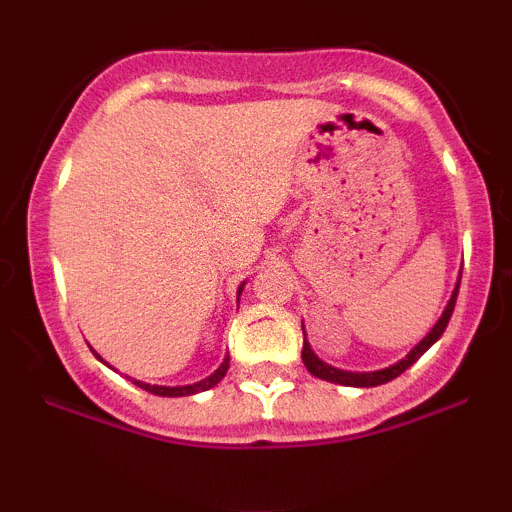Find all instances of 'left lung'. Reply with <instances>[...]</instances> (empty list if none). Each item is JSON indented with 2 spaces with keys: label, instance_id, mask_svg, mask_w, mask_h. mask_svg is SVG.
<instances>
[{
  "label": "left lung",
  "instance_id": "1",
  "mask_svg": "<svg viewBox=\"0 0 512 512\" xmlns=\"http://www.w3.org/2000/svg\"><path fill=\"white\" fill-rule=\"evenodd\" d=\"M457 291H460V284L455 286V291H452L448 305H445L443 315H440V320L433 325V330L426 334L424 339H421L419 344L414 346V349L409 351L407 356L402 358V361H397L395 366L390 368H383V370H370V373H351V370H339L330 366V363L320 361V358L315 356V351L310 349V344L303 339V363L305 368L310 370V373L315 375V378H322V380H330V383H337V385H346V387H375V385H383V383H390V380H395L397 375H402L404 370L409 366H414L416 361H419L421 356L426 354L428 349H431L433 344L438 342L440 334L445 332V327H448L450 322V315L452 310H455V301H457Z\"/></svg>",
  "mask_w": 512,
  "mask_h": 512
}]
</instances>
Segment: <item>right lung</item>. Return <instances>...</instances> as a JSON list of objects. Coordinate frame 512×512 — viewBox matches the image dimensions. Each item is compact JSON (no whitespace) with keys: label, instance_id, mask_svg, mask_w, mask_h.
<instances>
[{"label":"right lung","instance_id":"add662e5","mask_svg":"<svg viewBox=\"0 0 512 512\" xmlns=\"http://www.w3.org/2000/svg\"><path fill=\"white\" fill-rule=\"evenodd\" d=\"M245 286V284H243ZM243 286H240L238 289V296H240V291H243ZM101 358V356H98ZM228 361H231V358H223V363L219 368L214 370V373L209 375V378H204V380H199V383H195V385H180V387H166V385H149V383H142V380H134V385H139L142 387V390H146V392H151V395H158V397H187V395H197V392H204V390H209V387H214L216 383H221V378L223 375H226V370H228Z\"/></svg>","mask_w":512,"mask_h":512}]
</instances>
